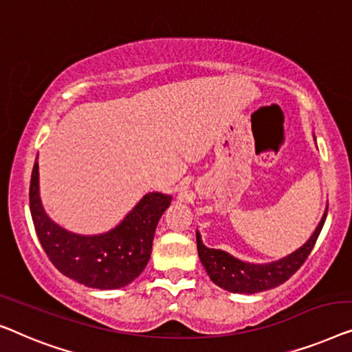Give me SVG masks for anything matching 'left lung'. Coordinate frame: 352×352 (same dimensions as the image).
Returning a JSON list of instances; mask_svg holds the SVG:
<instances>
[{
    "mask_svg": "<svg viewBox=\"0 0 352 352\" xmlns=\"http://www.w3.org/2000/svg\"><path fill=\"white\" fill-rule=\"evenodd\" d=\"M327 210L320 219L318 228L308 241L300 249L292 252L284 258L271 261L265 265L247 263V261L237 260L228 252L219 249H209L202 244L201 234L196 231L197 254H199L201 263L204 266L207 274L215 285L221 287L223 290L232 292V294H258L274 287L284 284L290 276L296 273V270L305 263L308 255L320 234V230L325 223Z\"/></svg>",
    "mask_w": 352,
    "mask_h": 352,
    "instance_id": "left-lung-1",
    "label": "left lung"
}]
</instances>
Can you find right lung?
<instances>
[{
    "instance_id": "1",
    "label": "right lung",
    "mask_w": 352,
    "mask_h": 352,
    "mask_svg": "<svg viewBox=\"0 0 352 352\" xmlns=\"http://www.w3.org/2000/svg\"><path fill=\"white\" fill-rule=\"evenodd\" d=\"M170 201L172 197L162 192H148L113 230L82 236L63 230L44 212L38 161H34L30 180V212L49 260L63 276L100 290L131 284L145 270L157 221Z\"/></svg>"
}]
</instances>
